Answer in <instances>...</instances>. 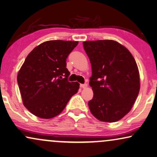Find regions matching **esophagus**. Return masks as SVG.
Wrapping results in <instances>:
<instances>
[{
	"instance_id": "1",
	"label": "esophagus",
	"mask_w": 157,
	"mask_h": 157,
	"mask_svg": "<svg viewBox=\"0 0 157 157\" xmlns=\"http://www.w3.org/2000/svg\"><path fill=\"white\" fill-rule=\"evenodd\" d=\"M80 87L82 88H85L88 87V84H86V83H85V84H80Z\"/></svg>"
}]
</instances>
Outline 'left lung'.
I'll list each match as a JSON object with an SVG mask.
<instances>
[{
  "mask_svg": "<svg viewBox=\"0 0 157 157\" xmlns=\"http://www.w3.org/2000/svg\"><path fill=\"white\" fill-rule=\"evenodd\" d=\"M82 44L92 68L90 112L101 122L119 121L131 110L139 93L136 61L127 48L112 40L85 41Z\"/></svg>",
  "mask_w": 157,
  "mask_h": 157,
  "instance_id": "8db88e82",
  "label": "left lung"
}]
</instances>
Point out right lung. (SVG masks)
<instances>
[{
    "label": "right lung",
    "instance_id": "1",
    "mask_svg": "<svg viewBox=\"0 0 157 157\" xmlns=\"http://www.w3.org/2000/svg\"><path fill=\"white\" fill-rule=\"evenodd\" d=\"M78 41L48 40L29 53L17 75L22 102L29 112L43 119H51L64 109L80 84L67 80L68 55Z\"/></svg>",
    "mask_w": 157,
    "mask_h": 157
}]
</instances>
